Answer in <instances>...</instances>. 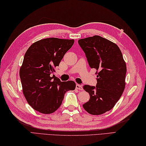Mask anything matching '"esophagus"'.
<instances>
[{
	"mask_svg": "<svg viewBox=\"0 0 146 146\" xmlns=\"http://www.w3.org/2000/svg\"><path fill=\"white\" fill-rule=\"evenodd\" d=\"M76 88L77 90H83V86H82V85L77 84V85H76Z\"/></svg>",
	"mask_w": 146,
	"mask_h": 146,
	"instance_id": "esophagus-1",
	"label": "esophagus"
}]
</instances>
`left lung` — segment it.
I'll use <instances>...</instances> for the list:
<instances>
[{
    "instance_id": "8db88e82",
    "label": "left lung",
    "mask_w": 146,
    "mask_h": 146,
    "mask_svg": "<svg viewBox=\"0 0 146 146\" xmlns=\"http://www.w3.org/2000/svg\"><path fill=\"white\" fill-rule=\"evenodd\" d=\"M78 44L91 68L97 70L96 86L84 85L90 100L83 105L92 115H101L112 108L125 89L126 64L118 46L100 36L81 39Z\"/></svg>"
}]
</instances>
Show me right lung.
Wrapping results in <instances>:
<instances>
[{"mask_svg": "<svg viewBox=\"0 0 146 146\" xmlns=\"http://www.w3.org/2000/svg\"><path fill=\"white\" fill-rule=\"evenodd\" d=\"M74 42L46 38L34 42L26 52L19 71L23 94L27 103L40 113H53L61 106L65 93L75 89L74 82H61L51 75Z\"/></svg>", "mask_w": 146, "mask_h": 146, "instance_id": "1", "label": "right lung"}]
</instances>
